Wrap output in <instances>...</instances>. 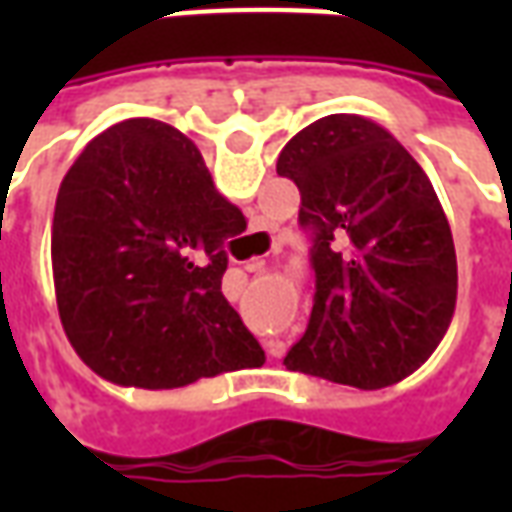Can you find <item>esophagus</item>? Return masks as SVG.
<instances>
[{"label":"esophagus","mask_w":512,"mask_h":512,"mask_svg":"<svg viewBox=\"0 0 512 512\" xmlns=\"http://www.w3.org/2000/svg\"><path fill=\"white\" fill-rule=\"evenodd\" d=\"M263 266V263H260V260H255V263H249V271H257V268ZM268 354H274L277 356L279 354V348H282V343H279V340H268Z\"/></svg>","instance_id":"obj_1"}]
</instances>
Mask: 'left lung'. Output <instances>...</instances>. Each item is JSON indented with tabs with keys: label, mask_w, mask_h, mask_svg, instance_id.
Masks as SVG:
<instances>
[{
	"label": "left lung",
	"mask_w": 512,
	"mask_h": 512,
	"mask_svg": "<svg viewBox=\"0 0 512 512\" xmlns=\"http://www.w3.org/2000/svg\"><path fill=\"white\" fill-rule=\"evenodd\" d=\"M277 172L299 186L315 268L288 370L359 389L411 376L458 299L450 222L425 169L373 120L329 115L282 147Z\"/></svg>",
	"instance_id": "8db88e82"
}]
</instances>
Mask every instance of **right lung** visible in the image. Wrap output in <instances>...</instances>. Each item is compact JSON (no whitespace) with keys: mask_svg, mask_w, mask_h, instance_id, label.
Listing matches in <instances>:
<instances>
[{"mask_svg":"<svg viewBox=\"0 0 512 512\" xmlns=\"http://www.w3.org/2000/svg\"><path fill=\"white\" fill-rule=\"evenodd\" d=\"M246 216L178 128L131 117L62 178L51 271L62 329L106 381L178 389L260 367L266 351L222 293L224 244Z\"/></svg>","mask_w":512,"mask_h":512,"instance_id":"1","label":"right lung"}]
</instances>
